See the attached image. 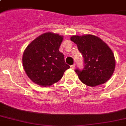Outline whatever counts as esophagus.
Here are the masks:
<instances>
[{"label":"esophagus","mask_w":126,"mask_h":126,"mask_svg":"<svg viewBox=\"0 0 126 126\" xmlns=\"http://www.w3.org/2000/svg\"><path fill=\"white\" fill-rule=\"evenodd\" d=\"M71 68L72 69H75V64H74V65H71Z\"/></svg>","instance_id":"34e87169"}]
</instances>
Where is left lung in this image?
Segmentation results:
<instances>
[{
	"instance_id": "obj_1",
	"label": "left lung",
	"mask_w": 126,
	"mask_h": 126,
	"mask_svg": "<svg viewBox=\"0 0 126 126\" xmlns=\"http://www.w3.org/2000/svg\"><path fill=\"white\" fill-rule=\"evenodd\" d=\"M71 40L77 44L84 57V69L75 70L81 82L91 87L107 82L113 74L116 65L114 55L109 46L92 34L74 35Z\"/></svg>"
}]
</instances>
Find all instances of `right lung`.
I'll use <instances>...</instances> for the list:
<instances>
[{
	"instance_id": "obj_1",
	"label": "right lung",
	"mask_w": 126,
	"mask_h": 126,
	"mask_svg": "<svg viewBox=\"0 0 126 126\" xmlns=\"http://www.w3.org/2000/svg\"><path fill=\"white\" fill-rule=\"evenodd\" d=\"M63 36L46 32L31 42L25 49L23 66L28 77L35 84L46 87L57 82L70 68L59 51Z\"/></svg>"
}]
</instances>
